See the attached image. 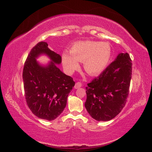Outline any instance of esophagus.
Wrapping results in <instances>:
<instances>
[{
  "instance_id": "esophagus-1",
  "label": "esophagus",
  "mask_w": 152,
  "mask_h": 152,
  "mask_svg": "<svg viewBox=\"0 0 152 152\" xmlns=\"http://www.w3.org/2000/svg\"><path fill=\"white\" fill-rule=\"evenodd\" d=\"M81 87H82V83L80 82H77V83H76L75 86H74V88L78 89L80 88H81Z\"/></svg>"
}]
</instances>
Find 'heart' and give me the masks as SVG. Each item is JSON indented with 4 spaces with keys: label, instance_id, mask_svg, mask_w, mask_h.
Listing matches in <instances>:
<instances>
[{
    "label": "heart",
    "instance_id": "obj_1",
    "mask_svg": "<svg viewBox=\"0 0 152 152\" xmlns=\"http://www.w3.org/2000/svg\"><path fill=\"white\" fill-rule=\"evenodd\" d=\"M70 55L62 56L64 67L69 72L78 69V62L83 64V69L90 75H97L104 70L110 60V45L104 42L82 41L74 43L70 48Z\"/></svg>",
    "mask_w": 152,
    "mask_h": 152
}]
</instances>
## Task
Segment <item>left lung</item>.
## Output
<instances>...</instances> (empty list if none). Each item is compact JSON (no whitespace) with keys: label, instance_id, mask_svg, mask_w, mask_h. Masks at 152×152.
Masks as SVG:
<instances>
[{"label":"left lung","instance_id":"1","mask_svg":"<svg viewBox=\"0 0 152 152\" xmlns=\"http://www.w3.org/2000/svg\"><path fill=\"white\" fill-rule=\"evenodd\" d=\"M127 53L114 61L86 87L85 107L96 121H110L119 114L127 102L132 76V62Z\"/></svg>","mask_w":152,"mask_h":152}]
</instances>
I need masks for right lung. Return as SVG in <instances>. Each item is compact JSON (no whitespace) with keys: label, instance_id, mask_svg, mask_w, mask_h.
Listing matches in <instances>:
<instances>
[{"label":"right lung","instance_id":"add662e5","mask_svg":"<svg viewBox=\"0 0 152 152\" xmlns=\"http://www.w3.org/2000/svg\"><path fill=\"white\" fill-rule=\"evenodd\" d=\"M46 54L51 61L46 66L36 60ZM61 57L48 48L45 42H38L25 61L23 80L28 108L38 118L48 121L57 118L66 107L68 95L75 82L57 66Z\"/></svg>","mask_w":152,"mask_h":152}]
</instances>
